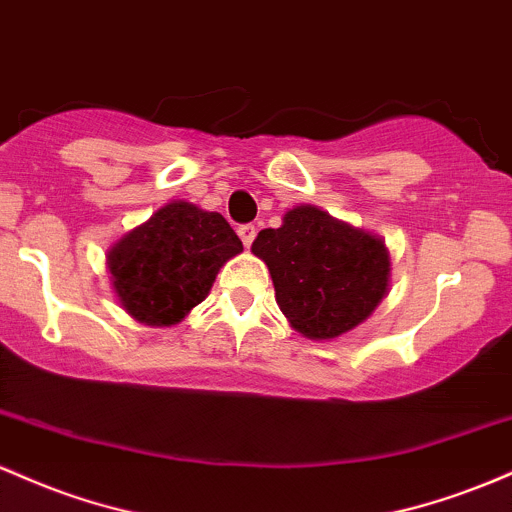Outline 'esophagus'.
<instances>
[{"label": "esophagus", "instance_id": "34e87169", "mask_svg": "<svg viewBox=\"0 0 512 512\" xmlns=\"http://www.w3.org/2000/svg\"><path fill=\"white\" fill-rule=\"evenodd\" d=\"M239 237H241V241H244L246 249H249V246L254 244V239H256V227L254 225H241L239 227Z\"/></svg>", "mask_w": 512, "mask_h": 512}]
</instances>
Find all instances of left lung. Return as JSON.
Listing matches in <instances>:
<instances>
[{"instance_id":"obj_1","label":"left lung","mask_w":512,"mask_h":512,"mask_svg":"<svg viewBox=\"0 0 512 512\" xmlns=\"http://www.w3.org/2000/svg\"><path fill=\"white\" fill-rule=\"evenodd\" d=\"M251 254L271 271L280 312L312 341L353 331L389 292L392 261L384 239L317 205H295L283 225L261 229Z\"/></svg>"}]
</instances>
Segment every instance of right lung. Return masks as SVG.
<instances>
[{"instance_id":"1","label":"right lung","mask_w":512,"mask_h":512,"mask_svg":"<svg viewBox=\"0 0 512 512\" xmlns=\"http://www.w3.org/2000/svg\"><path fill=\"white\" fill-rule=\"evenodd\" d=\"M244 251L220 212L171 200L108 249L120 307L147 326H174L208 297L217 273Z\"/></svg>"}]
</instances>
